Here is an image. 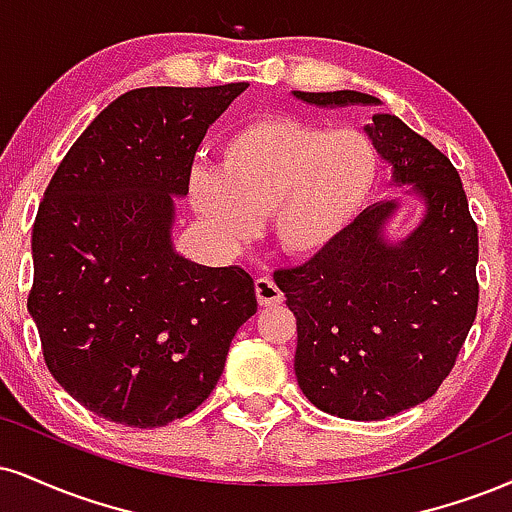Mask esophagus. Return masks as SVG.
<instances>
[{
    "label": "esophagus",
    "instance_id": "34e87169",
    "mask_svg": "<svg viewBox=\"0 0 512 512\" xmlns=\"http://www.w3.org/2000/svg\"><path fill=\"white\" fill-rule=\"evenodd\" d=\"M255 295H257V303L262 307H274L283 303V291L272 279H269V276H260V279L255 281Z\"/></svg>",
    "mask_w": 512,
    "mask_h": 512
}]
</instances>
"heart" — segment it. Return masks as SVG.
<instances>
[{
	"instance_id": "1",
	"label": "heart",
	"mask_w": 512,
	"mask_h": 512,
	"mask_svg": "<svg viewBox=\"0 0 512 512\" xmlns=\"http://www.w3.org/2000/svg\"><path fill=\"white\" fill-rule=\"evenodd\" d=\"M219 169L195 166L190 205L226 243L255 236L267 217L276 248L312 260L341 240L379 183L377 145L357 128L262 116L221 145Z\"/></svg>"
}]
</instances>
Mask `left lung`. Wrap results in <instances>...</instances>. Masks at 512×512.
<instances>
[{"label":"left lung","instance_id":"left-lung-1","mask_svg":"<svg viewBox=\"0 0 512 512\" xmlns=\"http://www.w3.org/2000/svg\"><path fill=\"white\" fill-rule=\"evenodd\" d=\"M319 109L379 107L365 92H300ZM365 133L389 166L393 200L374 202L334 248L276 272L298 319L295 377L319 410L384 420L432 398L477 317V224L458 171L393 114ZM405 204L421 207L408 232L392 231Z\"/></svg>","mask_w":512,"mask_h":512}]
</instances>
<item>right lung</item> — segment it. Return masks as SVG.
Here are the masks:
<instances>
[{
  "mask_svg": "<svg viewBox=\"0 0 512 512\" xmlns=\"http://www.w3.org/2000/svg\"><path fill=\"white\" fill-rule=\"evenodd\" d=\"M245 88L126 92L42 197L28 312L54 381L104 420L150 429L193 412L257 312L245 269L190 262L174 245L197 147Z\"/></svg>",
  "mask_w": 512,
  "mask_h": 512,
  "instance_id": "obj_1",
  "label": "right lung"
}]
</instances>
